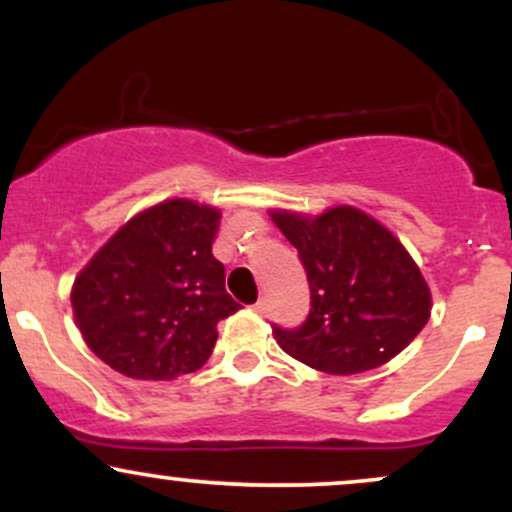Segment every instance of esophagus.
Segmentation results:
<instances>
[{"label": "esophagus", "mask_w": 512, "mask_h": 512, "mask_svg": "<svg viewBox=\"0 0 512 512\" xmlns=\"http://www.w3.org/2000/svg\"><path fill=\"white\" fill-rule=\"evenodd\" d=\"M252 310H255L257 315H267L269 313V305H267V301H264V298H260V301H257L255 305H252Z\"/></svg>", "instance_id": "34e87169"}]
</instances>
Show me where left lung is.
I'll list each match as a JSON object with an SVG mask.
<instances>
[{
  "label": "left lung",
  "instance_id": "left-lung-1",
  "mask_svg": "<svg viewBox=\"0 0 512 512\" xmlns=\"http://www.w3.org/2000/svg\"><path fill=\"white\" fill-rule=\"evenodd\" d=\"M298 250L310 284L301 327H272L276 344L305 366L332 375L378 368L407 349L431 317V291L390 231L354 207L320 216L272 211Z\"/></svg>",
  "mask_w": 512,
  "mask_h": 512
}]
</instances>
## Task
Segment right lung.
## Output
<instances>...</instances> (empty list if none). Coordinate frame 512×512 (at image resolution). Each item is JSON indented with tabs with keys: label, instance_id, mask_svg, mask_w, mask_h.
I'll return each mask as SVG.
<instances>
[{
	"label": "right lung",
	"instance_id": "add662e5",
	"mask_svg": "<svg viewBox=\"0 0 512 512\" xmlns=\"http://www.w3.org/2000/svg\"><path fill=\"white\" fill-rule=\"evenodd\" d=\"M219 209L168 199L129 219L72 289L84 342L117 373L173 380L207 363L216 325L240 305L211 255Z\"/></svg>",
	"mask_w": 512,
	"mask_h": 512
}]
</instances>
